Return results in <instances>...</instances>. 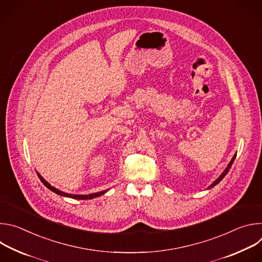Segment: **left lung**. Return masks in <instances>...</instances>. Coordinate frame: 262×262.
Segmentation results:
<instances>
[{"label":"left lung","mask_w":262,"mask_h":262,"mask_svg":"<svg viewBox=\"0 0 262 262\" xmlns=\"http://www.w3.org/2000/svg\"><path fill=\"white\" fill-rule=\"evenodd\" d=\"M235 158H236V154H235V155H234V157L232 158L231 162L229 163V165H228V167H227V168L225 169V171H224V172H223V173L221 174V176H220V177H219V178H217V179H216V180H215V181H214L213 183H211V184H210V186H209V188H208V189H211V188H213V186H214L215 184H217V183H219V182H220V181H221V180H222V179H223L224 177H225V176H226V174H227V173H228V171L230 170V168H231V166H232V164H233V162H234Z\"/></svg>","instance_id":"1"}]
</instances>
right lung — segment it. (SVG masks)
<instances>
[{
  "mask_svg": "<svg viewBox=\"0 0 262 262\" xmlns=\"http://www.w3.org/2000/svg\"><path fill=\"white\" fill-rule=\"evenodd\" d=\"M38 174V173H37ZM38 177H39V179L41 180V182L47 186L48 189H50L52 192H54V193H56V194H58V195H60V196H64V197H69V198H72V199H79V200H87V199H93V198H95V197H98V196H100V195H103L104 193H105V191H102V192H98V193H94V194H89V195H72V194H67V193H64V192H61V191H59L58 189H56V188H54V186H52L48 181H46L45 179H43V177L40 175V174H38Z\"/></svg>",
  "mask_w": 262,
  "mask_h": 262,
  "instance_id": "obj_1",
  "label": "right lung"
}]
</instances>
